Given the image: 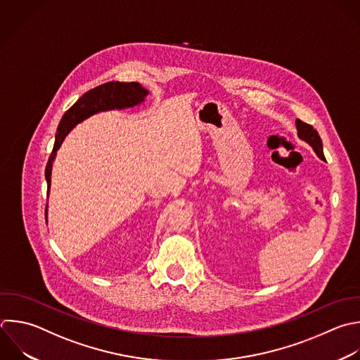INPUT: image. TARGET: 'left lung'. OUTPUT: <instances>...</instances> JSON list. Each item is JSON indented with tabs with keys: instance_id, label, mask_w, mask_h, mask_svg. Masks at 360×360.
<instances>
[{
	"instance_id": "8db88e82",
	"label": "left lung",
	"mask_w": 360,
	"mask_h": 360,
	"mask_svg": "<svg viewBox=\"0 0 360 360\" xmlns=\"http://www.w3.org/2000/svg\"><path fill=\"white\" fill-rule=\"evenodd\" d=\"M295 127H297V131H298V136L312 146V149L315 150V153L318 155L319 159L325 160V156H323V152H322V141H321L316 129H314L309 124L302 122L301 120L295 121Z\"/></svg>"
}]
</instances>
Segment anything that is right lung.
Here are the masks:
<instances>
[{
  "instance_id": "right-lung-1",
  "label": "right lung",
  "mask_w": 360,
  "mask_h": 360,
  "mask_svg": "<svg viewBox=\"0 0 360 360\" xmlns=\"http://www.w3.org/2000/svg\"><path fill=\"white\" fill-rule=\"evenodd\" d=\"M148 96V90H145L139 83H121V82H108L104 83L84 96H82L62 117L60 124L58 127V134L55 139L53 150L49 156L45 177L48 181V190L51 187V174H52V163L55 160L56 152L59 150L62 142L66 135L82 121L86 118L108 110H122L141 104Z\"/></svg>"
}]
</instances>
